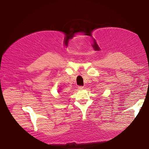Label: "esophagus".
I'll return each mask as SVG.
<instances>
[{
	"label": "esophagus",
	"mask_w": 149,
	"mask_h": 149,
	"mask_svg": "<svg viewBox=\"0 0 149 149\" xmlns=\"http://www.w3.org/2000/svg\"><path fill=\"white\" fill-rule=\"evenodd\" d=\"M78 89H79V90H82V89H84V87L82 86H78Z\"/></svg>",
	"instance_id": "obj_1"
}]
</instances>
